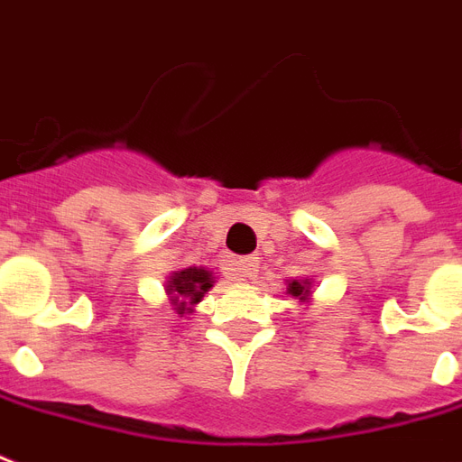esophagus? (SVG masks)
I'll list each match as a JSON object with an SVG mask.
<instances>
[{
	"instance_id": "esophagus-1",
	"label": "esophagus",
	"mask_w": 462,
	"mask_h": 462,
	"mask_svg": "<svg viewBox=\"0 0 462 462\" xmlns=\"http://www.w3.org/2000/svg\"><path fill=\"white\" fill-rule=\"evenodd\" d=\"M256 271H259V256H242V259L237 262L239 281H249V278H254Z\"/></svg>"
}]
</instances>
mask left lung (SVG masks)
<instances>
[{
	"mask_svg": "<svg viewBox=\"0 0 462 462\" xmlns=\"http://www.w3.org/2000/svg\"><path fill=\"white\" fill-rule=\"evenodd\" d=\"M288 295H293L298 300H308L310 298V278H302V281H288Z\"/></svg>",
	"mask_w": 462,
	"mask_h": 462,
	"instance_id": "left-lung-1",
	"label": "left lung"
}]
</instances>
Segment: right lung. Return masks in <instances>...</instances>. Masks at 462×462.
Wrapping results in <instances>:
<instances>
[{"instance_id":"right-lung-1","label":"right lung","mask_w":462,"mask_h":462,"mask_svg":"<svg viewBox=\"0 0 462 462\" xmlns=\"http://www.w3.org/2000/svg\"><path fill=\"white\" fill-rule=\"evenodd\" d=\"M213 283H216L213 271H208L206 266H186L169 276L167 295L176 312L184 315L196 302L203 300V295L213 288Z\"/></svg>"}]
</instances>
